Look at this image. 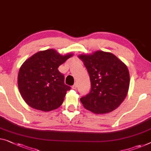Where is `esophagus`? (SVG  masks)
Here are the masks:
<instances>
[{"mask_svg":"<svg viewBox=\"0 0 151 151\" xmlns=\"http://www.w3.org/2000/svg\"><path fill=\"white\" fill-rule=\"evenodd\" d=\"M76 87H77V85H76V83H75V85L72 86V89H76Z\"/></svg>","mask_w":151,"mask_h":151,"instance_id":"34e87169","label":"esophagus"}]
</instances>
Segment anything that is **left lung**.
I'll return each mask as SVG.
<instances>
[{
  "mask_svg": "<svg viewBox=\"0 0 151 151\" xmlns=\"http://www.w3.org/2000/svg\"><path fill=\"white\" fill-rule=\"evenodd\" d=\"M78 57L84 63L91 81V91L80 99L83 106L95 114H106L117 109L129 90L127 66L114 54L102 51Z\"/></svg>",
  "mask_w": 151,
  "mask_h": 151,
  "instance_id": "8db88e82",
  "label": "left lung"
}]
</instances>
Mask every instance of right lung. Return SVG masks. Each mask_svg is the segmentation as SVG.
I'll use <instances>...</instances> for the list:
<instances>
[{"mask_svg": "<svg viewBox=\"0 0 151 151\" xmlns=\"http://www.w3.org/2000/svg\"><path fill=\"white\" fill-rule=\"evenodd\" d=\"M73 53L62 55L55 49L40 51L27 59L20 67L17 84L20 94L32 109L48 112L62 104L70 87L58 68Z\"/></svg>", "mask_w": 151, "mask_h": 151, "instance_id": "add662e5", "label": "right lung"}]
</instances>
